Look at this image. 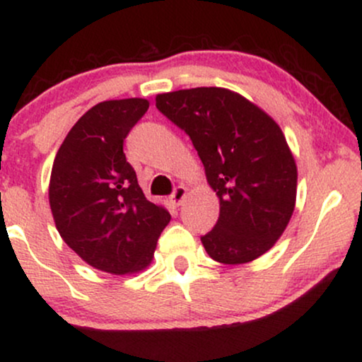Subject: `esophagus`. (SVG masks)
<instances>
[{
  "label": "esophagus",
  "mask_w": 362,
  "mask_h": 362,
  "mask_svg": "<svg viewBox=\"0 0 362 362\" xmlns=\"http://www.w3.org/2000/svg\"><path fill=\"white\" fill-rule=\"evenodd\" d=\"M185 195H187L185 187L178 185V187H175V190H173L172 195H170V202H172L173 206H180L182 201L185 199Z\"/></svg>",
  "instance_id": "34e87169"
}]
</instances>
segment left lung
<instances>
[{"instance_id": "left-lung-1", "label": "left lung", "mask_w": 362, "mask_h": 362, "mask_svg": "<svg viewBox=\"0 0 362 362\" xmlns=\"http://www.w3.org/2000/svg\"><path fill=\"white\" fill-rule=\"evenodd\" d=\"M185 131L219 199V218L201 236L211 259L236 265L271 250L293 216L298 170L276 120L242 95L201 86L156 97Z\"/></svg>"}]
</instances>
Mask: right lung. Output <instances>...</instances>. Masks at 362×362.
<instances>
[{
  "label": "right lung",
  "instance_id": "right-lung-1",
  "mask_svg": "<svg viewBox=\"0 0 362 362\" xmlns=\"http://www.w3.org/2000/svg\"><path fill=\"white\" fill-rule=\"evenodd\" d=\"M144 98L97 103L54 158L49 202L61 238L86 264L122 276L146 269L170 221L144 197L124 139L146 114Z\"/></svg>",
  "mask_w": 362,
  "mask_h": 362
}]
</instances>
